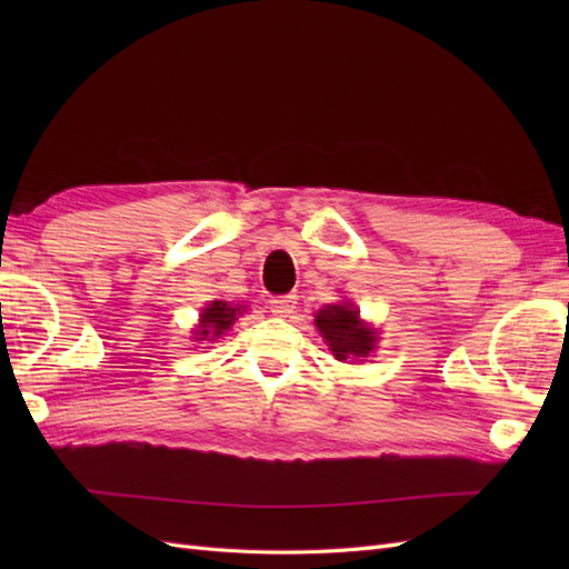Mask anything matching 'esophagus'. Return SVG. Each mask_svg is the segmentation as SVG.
<instances>
[{
  "mask_svg": "<svg viewBox=\"0 0 569 569\" xmlns=\"http://www.w3.org/2000/svg\"><path fill=\"white\" fill-rule=\"evenodd\" d=\"M269 308H271V312H276V316H288V312H293V308H296V296H278V298H271L269 300Z\"/></svg>",
  "mask_w": 569,
  "mask_h": 569,
  "instance_id": "1",
  "label": "esophagus"
}]
</instances>
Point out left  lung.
Here are the masks:
<instances>
[{"label":"left lung","mask_w":569,"mask_h":569,"mask_svg":"<svg viewBox=\"0 0 569 569\" xmlns=\"http://www.w3.org/2000/svg\"><path fill=\"white\" fill-rule=\"evenodd\" d=\"M316 328L325 337V342L330 345L332 355L342 361L367 357L377 345V337L359 322V312L349 303L318 310Z\"/></svg>","instance_id":"1"}]
</instances>
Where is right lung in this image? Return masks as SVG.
<instances>
[{"label":"right lung","mask_w":569,"mask_h":569,"mask_svg":"<svg viewBox=\"0 0 569 569\" xmlns=\"http://www.w3.org/2000/svg\"><path fill=\"white\" fill-rule=\"evenodd\" d=\"M239 306H229L224 300H212L210 308L202 310V325H200V337L198 340H212V337H220L224 330L232 328V322L239 316Z\"/></svg>","instance_id":"right-lung-1"}]
</instances>
